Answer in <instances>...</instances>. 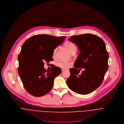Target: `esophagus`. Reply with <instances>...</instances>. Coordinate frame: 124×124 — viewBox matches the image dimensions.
<instances>
[{"mask_svg": "<svg viewBox=\"0 0 124 124\" xmlns=\"http://www.w3.org/2000/svg\"><path fill=\"white\" fill-rule=\"evenodd\" d=\"M66 70V69H62V72H64V71H65Z\"/></svg>", "mask_w": 124, "mask_h": 124, "instance_id": "obj_1", "label": "esophagus"}]
</instances>
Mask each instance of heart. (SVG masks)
Masks as SVG:
<instances>
[{"instance_id":"obj_1","label":"heart","mask_w":124,"mask_h":124,"mask_svg":"<svg viewBox=\"0 0 124 124\" xmlns=\"http://www.w3.org/2000/svg\"><path fill=\"white\" fill-rule=\"evenodd\" d=\"M65 46L67 48L69 51L72 53L73 52H76L77 51V47L74 43L70 41L66 42L64 44ZM56 51V48L54 50L53 55L54 56L55 55V52ZM71 62L69 61H59L56 63V66L62 69H67L69 68L70 65L71 64Z\"/></svg>"}]
</instances>
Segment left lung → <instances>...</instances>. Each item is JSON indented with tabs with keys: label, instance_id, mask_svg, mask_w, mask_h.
<instances>
[{
	"label": "left lung",
	"instance_id": "obj_1",
	"mask_svg": "<svg viewBox=\"0 0 124 124\" xmlns=\"http://www.w3.org/2000/svg\"><path fill=\"white\" fill-rule=\"evenodd\" d=\"M69 40L78 47L80 53L69 69L70 76L67 80L69 88L75 93L88 94L102 84L108 70L109 55L105 43L95 35L85 34L71 37ZM85 69L81 75L77 69Z\"/></svg>",
	"mask_w": 124,
	"mask_h": 124
}]
</instances>
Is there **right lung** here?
<instances>
[{"label":"right lung","instance_id":"1","mask_svg":"<svg viewBox=\"0 0 124 124\" xmlns=\"http://www.w3.org/2000/svg\"><path fill=\"white\" fill-rule=\"evenodd\" d=\"M66 38L38 35L23 44L18 56V73L25 89L31 95L43 96L52 88L54 79L61 74V69L53 65L50 70H46L44 62L53 60L54 50Z\"/></svg>","mask_w":124,"mask_h":124}]
</instances>
